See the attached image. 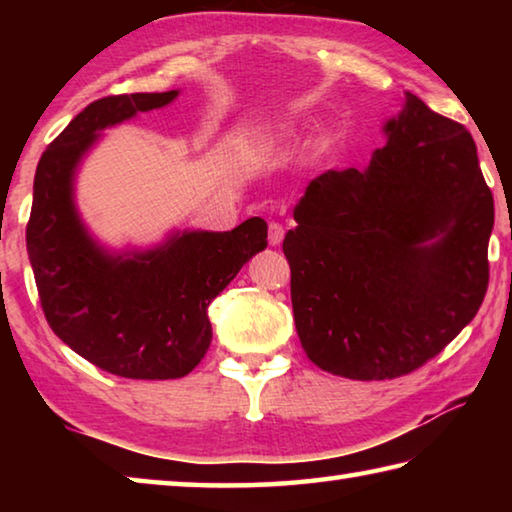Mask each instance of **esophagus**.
Instances as JSON below:
<instances>
[{
	"mask_svg": "<svg viewBox=\"0 0 512 512\" xmlns=\"http://www.w3.org/2000/svg\"><path fill=\"white\" fill-rule=\"evenodd\" d=\"M282 239H284V228L277 221H273L271 225H268V244L280 246Z\"/></svg>",
	"mask_w": 512,
	"mask_h": 512,
	"instance_id": "esophagus-1",
	"label": "esophagus"
}]
</instances>
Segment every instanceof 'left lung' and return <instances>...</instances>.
Wrapping results in <instances>:
<instances>
[{"instance_id":"left-lung-1","label":"left lung","mask_w":512,"mask_h":512,"mask_svg":"<svg viewBox=\"0 0 512 512\" xmlns=\"http://www.w3.org/2000/svg\"><path fill=\"white\" fill-rule=\"evenodd\" d=\"M366 171L329 169L282 250L307 357L332 375L395 379L443 352L488 291L495 201L470 131L406 92Z\"/></svg>"}]
</instances>
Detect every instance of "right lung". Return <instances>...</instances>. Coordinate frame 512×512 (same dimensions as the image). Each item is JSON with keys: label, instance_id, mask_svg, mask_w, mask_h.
Here are the masks:
<instances>
[{"label": "right lung", "instance_id": "add662e5", "mask_svg": "<svg viewBox=\"0 0 512 512\" xmlns=\"http://www.w3.org/2000/svg\"><path fill=\"white\" fill-rule=\"evenodd\" d=\"M169 92L110 94L79 112L47 146L33 178L27 253L49 327L76 354L126 379H176L212 343L207 305L266 248L259 216L230 232H187L144 255L108 257L85 235L72 173L97 131L167 106Z\"/></svg>", "mask_w": 512, "mask_h": 512}]
</instances>
